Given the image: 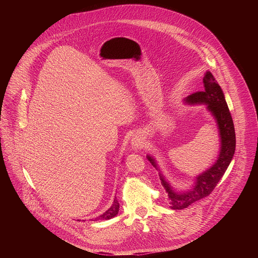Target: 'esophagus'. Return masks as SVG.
I'll return each instance as SVG.
<instances>
[{"mask_svg":"<svg viewBox=\"0 0 258 258\" xmlns=\"http://www.w3.org/2000/svg\"><path fill=\"white\" fill-rule=\"evenodd\" d=\"M143 145V138L139 135H135L132 139V146H133V149L135 150H139L141 149V147Z\"/></svg>","mask_w":258,"mask_h":258,"instance_id":"34e87169","label":"esophagus"}]
</instances>
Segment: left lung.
<instances>
[{"instance_id": "left-lung-1", "label": "left lung", "mask_w": 258, "mask_h": 258, "mask_svg": "<svg viewBox=\"0 0 258 258\" xmlns=\"http://www.w3.org/2000/svg\"><path fill=\"white\" fill-rule=\"evenodd\" d=\"M204 91L190 95L185 101L188 104H206L208 111L215 118L219 139L220 150L214 164L201 174L196 176L195 185L187 191H176L165 179L162 173H159L160 180L165 189L167 200L171 209H183L191 204L207 197L216 187L219 179L223 177L229 167L236 149V135L231 112L225 99L222 88L219 87L210 71H207L203 78ZM151 164L159 169L155 159L147 156Z\"/></svg>"}]
</instances>
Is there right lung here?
<instances>
[{
    "label": "right lung",
    "mask_w": 258,
    "mask_h": 258,
    "mask_svg": "<svg viewBox=\"0 0 258 258\" xmlns=\"http://www.w3.org/2000/svg\"><path fill=\"white\" fill-rule=\"evenodd\" d=\"M118 211H119V203H118V201L115 198L114 201H113V204L111 205V207H110L107 211H105L103 214H101L100 216L94 218V220H99V219L100 220H107V219H110V218L114 217L115 215H117Z\"/></svg>",
    "instance_id": "add662e5"
}]
</instances>
